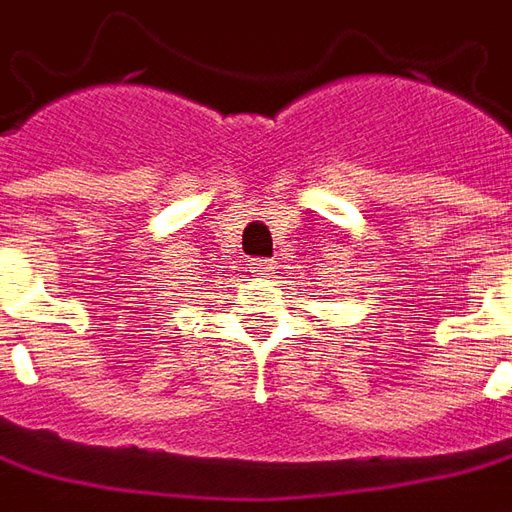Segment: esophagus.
I'll return each instance as SVG.
<instances>
[{
	"label": "esophagus",
	"mask_w": 512,
	"mask_h": 512,
	"mask_svg": "<svg viewBox=\"0 0 512 512\" xmlns=\"http://www.w3.org/2000/svg\"><path fill=\"white\" fill-rule=\"evenodd\" d=\"M277 269V257L274 260H266V271H274Z\"/></svg>",
	"instance_id": "1"
}]
</instances>
